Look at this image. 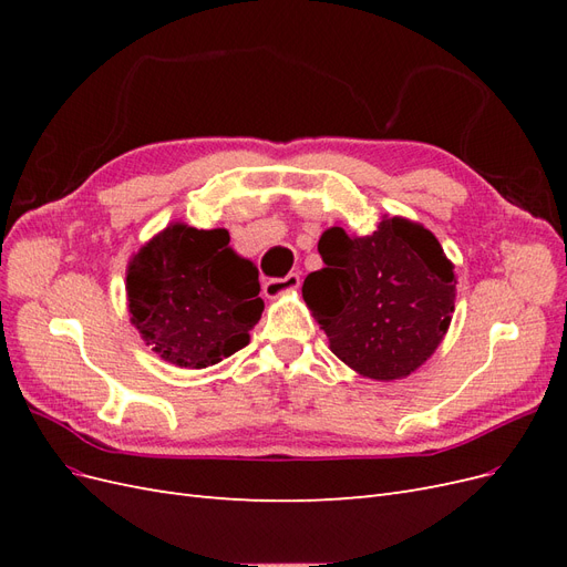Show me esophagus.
<instances>
[{
  "mask_svg": "<svg viewBox=\"0 0 567 567\" xmlns=\"http://www.w3.org/2000/svg\"><path fill=\"white\" fill-rule=\"evenodd\" d=\"M298 286H300V274L290 271L284 279H267L262 286V293L265 298L274 300V298H281L284 293H290V290H296Z\"/></svg>",
  "mask_w": 567,
  "mask_h": 567,
  "instance_id": "esophagus-1",
  "label": "esophagus"
}]
</instances>
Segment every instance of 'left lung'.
I'll use <instances>...</instances> for the list:
<instances>
[{"instance_id": "8db88e82", "label": "left lung", "mask_w": 567, "mask_h": 567, "mask_svg": "<svg viewBox=\"0 0 567 567\" xmlns=\"http://www.w3.org/2000/svg\"><path fill=\"white\" fill-rule=\"evenodd\" d=\"M323 267L302 284V298L331 352L359 375L404 379L431 357L450 329L456 277L433 231L404 217H383L373 234L342 227L319 238Z\"/></svg>"}]
</instances>
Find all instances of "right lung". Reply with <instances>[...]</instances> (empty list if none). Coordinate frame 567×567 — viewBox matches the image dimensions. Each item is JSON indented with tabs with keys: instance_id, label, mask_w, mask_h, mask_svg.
Masks as SVG:
<instances>
[{
	"instance_id": "add662e5",
	"label": "right lung",
	"mask_w": 567,
	"mask_h": 567,
	"mask_svg": "<svg viewBox=\"0 0 567 567\" xmlns=\"http://www.w3.org/2000/svg\"><path fill=\"white\" fill-rule=\"evenodd\" d=\"M127 307L146 346L182 369H205L248 346L260 321L257 267L227 229L165 227L127 265Z\"/></svg>"
}]
</instances>
